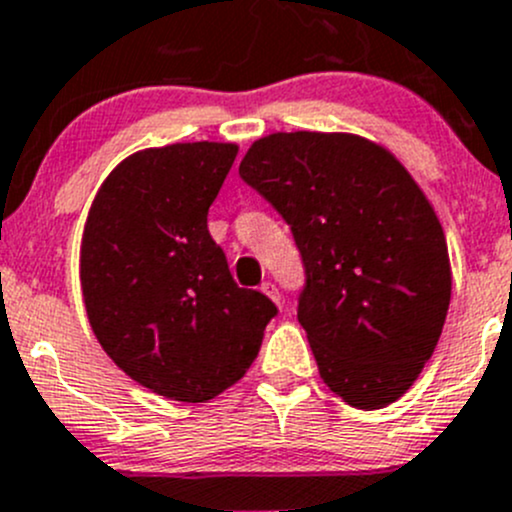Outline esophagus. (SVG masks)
Listing matches in <instances>:
<instances>
[{"instance_id":"obj_1","label":"esophagus","mask_w":512,"mask_h":512,"mask_svg":"<svg viewBox=\"0 0 512 512\" xmlns=\"http://www.w3.org/2000/svg\"><path fill=\"white\" fill-rule=\"evenodd\" d=\"M262 292H265L267 294V297H270L272 299V302H275V304H280V289H277V285H275V282H262Z\"/></svg>"}]
</instances>
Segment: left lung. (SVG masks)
<instances>
[{
  "mask_svg": "<svg viewBox=\"0 0 512 512\" xmlns=\"http://www.w3.org/2000/svg\"><path fill=\"white\" fill-rule=\"evenodd\" d=\"M240 178L285 218L304 265L297 319L324 384L384 409L431 359L451 302L443 227L409 170L352 133H272Z\"/></svg>",
  "mask_w": 512,
  "mask_h": 512,
  "instance_id": "left-lung-1",
  "label": "left lung"
}]
</instances>
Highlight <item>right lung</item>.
Listing matches in <instances>:
<instances>
[{
	"instance_id": "right-lung-1",
	"label": "right lung",
	"mask_w": 512,
	"mask_h": 512,
	"mask_svg": "<svg viewBox=\"0 0 512 512\" xmlns=\"http://www.w3.org/2000/svg\"><path fill=\"white\" fill-rule=\"evenodd\" d=\"M235 143L133 153L103 180L81 240V289L103 352L133 381L203 404L240 381L275 302L237 287L208 210Z\"/></svg>"
}]
</instances>
